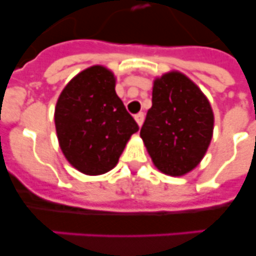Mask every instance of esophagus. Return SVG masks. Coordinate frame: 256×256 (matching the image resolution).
I'll use <instances>...</instances> for the list:
<instances>
[{
  "instance_id": "34e87169",
  "label": "esophagus",
  "mask_w": 256,
  "mask_h": 256,
  "mask_svg": "<svg viewBox=\"0 0 256 256\" xmlns=\"http://www.w3.org/2000/svg\"><path fill=\"white\" fill-rule=\"evenodd\" d=\"M134 119H136V122H137L138 126H142V124H144V112H138V114H136Z\"/></svg>"
}]
</instances>
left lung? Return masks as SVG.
<instances>
[{
  "instance_id": "1",
  "label": "left lung",
  "mask_w": 256,
  "mask_h": 256,
  "mask_svg": "<svg viewBox=\"0 0 256 256\" xmlns=\"http://www.w3.org/2000/svg\"><path fill=\"white\" fill-rule=\"evenodd\" d=\"M213 123L212 108L204 94L185 74L172 71L154 81L152 106L140 137L161 172L182 176L207 152Z\"/></svg>"
}]
</instances>
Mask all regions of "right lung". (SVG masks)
Segmentation results:
<instances>
[{
	"label": "right lung",
	"instance_id": "1",
	"mask_svg": "<svg viewBox=\"0 0 256 256\" xmlns=\"http://www.w3.org/2000/svg\"><path fill=\"white\" fill-rule=\"evenodd\" d=\"M63 154L86 175H102L119 157L140 126L116 92V77L102 66L80 72L58 98L54 112Z\"/></svg>",
	"mask_w": 256,
	"mask_h": 256
}]
</instances>
